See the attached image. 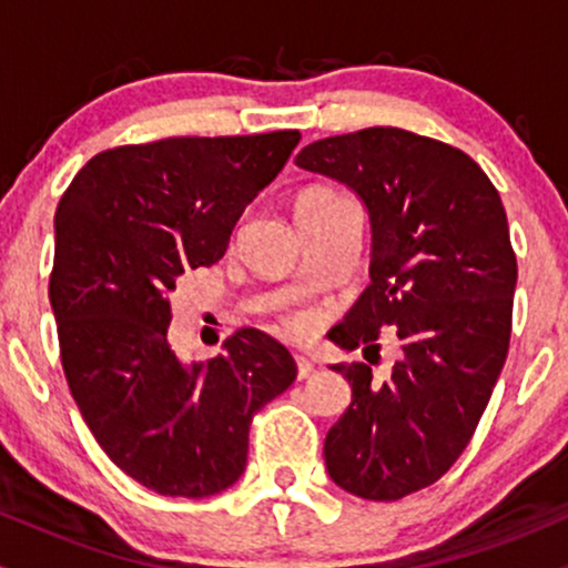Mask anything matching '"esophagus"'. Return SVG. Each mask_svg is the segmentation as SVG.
Wrapping results in <instances>:
<instances>
[{
    "mask_svg": "<svg viewBox=\"0 0 568 568\" xmlns=\"http://www.w3.org/2000/svg\"><path fill=\"white\" fill-rule=\"evenodd\" d=\"M293 361H296V376H298V379H306V376L312 374V368H315L306 355H293Z\"/></svg>",
    "mask_w": 568,
    "mask_h": 568,
    "instance_id": "34e87169",
    "label": "esophagus"
}]
</instances>
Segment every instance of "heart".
Wrapping results in <instances>:
<instances>
[{"mask_svg":"<svg viewBox=\"0 0 568 568\" xmlns=\"http://www.w3.org/2000/svg\"><path fill=\"white\" fill-rule=\"evenodd\" d=\"M355 205L349 197H344L342 192H336V189L331 186H310L304 189L302 194L296 197V221L298 226H310V224H317V221L323 219H331L334 213L344 211V207ZM283 325L285 334L291 336H306L312 328H315V321H312V315H306V312H288V315L280 321Z\"/></svg>","mask_w":568,"mask_h":568,"instance_id":"heart-1","label":"heart"}]
</instances>
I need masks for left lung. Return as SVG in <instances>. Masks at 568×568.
<instances>
[{"label":"left lung","instance_id":"1","mask_svg":"<svg viewBox=\"0 0 568 568\" xmlns=\"http://www.w3.org/2000/svg\"><path fill=\"white\" fill-rule=\"evenodd\" d=\"M296 165L366 202L371 285L331 338L403 357L376 382L366 363L331 366L352 403L325 435V467L355 497L395 501L446 475L470 443L505 366L518 262L505 205L470 154L400 128L331 135Z\"/></svg>","mask_w":568,"mask_h":568}]
</instances>
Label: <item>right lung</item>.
I'll return each instance as SVG.
<instances>
[{"instance_id":"add662e5","label":"right lung","mask_w":568,"mask_h":568,"mask_svg":"<svg viewBox=\"0 0 568 568\" xmlns=\"http://www.w3.org/2000/svg\"><path fill=\"white\" fill-rule=\"evenodd\" d=\"M298 130L179 135L95 154L55 211L50 304L71 397L98 446L162 497H211L245 470L253 414L296 379L264 331L184 363L171 293L216 264L245 205L283 171Z\"/></svg>"}]
</instances>
